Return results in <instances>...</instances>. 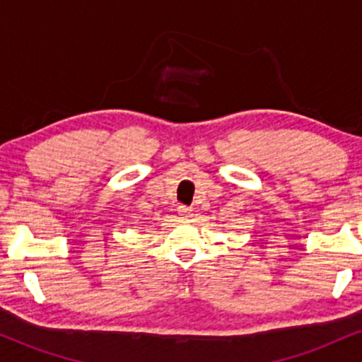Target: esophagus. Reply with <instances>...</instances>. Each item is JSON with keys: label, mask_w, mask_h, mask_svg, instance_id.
Instances as JSON below:
<instances>
[{"label": "esophagus", "mask_w": 362, "mask_h": 362, "mask_svg": "<svg viewBox=\"0 0 362 362\" xmlns=\"http://www.w3.org/2000/svg\"><path fill=\"white\" fill-rule=\"evenodd\" d=\"M178 216H180L182 219H189V218H192V209H190V207L180 206V207H178Z\"/></svg>", "instance_id": "1"}]
</instances>
